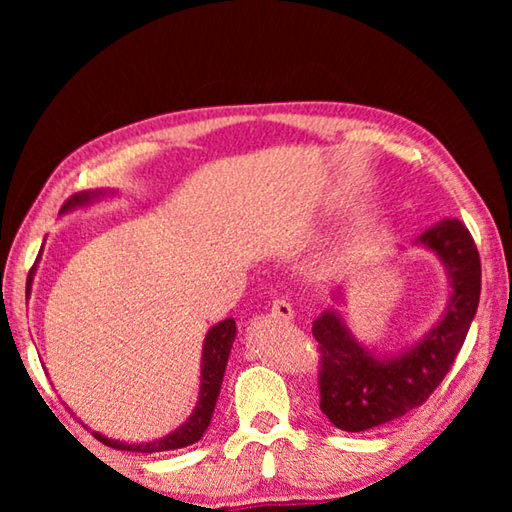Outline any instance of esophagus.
<instances>
[{"instance_id":"34e87169","label":"esophagus","mask_w":512,"mask_h":512,"mask_svg":"<svg viewBox=\"0 0 512 512\" xmlns=\"http://www.w3.org/2000/svg\"><path fill=\"white\" fill-rule=\"evenodd\" d=\"M271 314L275 316V318H280V320H293V307H291V302H287V300H275L273 302V307H271Z\"/></svg>"}]
</instances>
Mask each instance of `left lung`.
<instances>
[{
    "mask_svg": "<svg viewBox=\"0 0 512 512\" xmlns=\"http://www.w3.org/2000/svg\"><path fill=\"white\" fill-rule=\"evenodd\" d=\"M443 262L449 300L420 341L395 354H375L354 339L339 309L314 320L320 350V411L341 431H368L402 418L429 400L452 368L481 296V259L465 225L445 219L415 239ZM343 302V289L334 293Z\"/></svg>",
    "mask_w": 512,
    "mask_h": 512,
    "instance_id": "1",
    "label": "left lung"
}]
</instances>
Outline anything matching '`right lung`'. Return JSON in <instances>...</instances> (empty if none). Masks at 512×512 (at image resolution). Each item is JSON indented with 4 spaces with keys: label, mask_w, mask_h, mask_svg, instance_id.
<instances>
[{
    "label": "right lung",
    "mask_w": 512,
    "mask_h": 512,
    "mask_svg": "<svg viewBox=\"0 0 512 512\" xmlns=\"http://www.w3.org/2000/svg\"><path fill=\"white\" fill-rule=\"evenodd\" d=\"M115 194V192H106V189H94V192H81L74 194L69 201L63 205L60 214L74 212L79 207H88L92 203L101 201L103 196ZM33 275H36V264L29 271V280H27V296L31 291V282ZM237 336V325L232 318H225L221 323H216L210 327V332L205 334L203 341V357H201V391H198V402L194 406V411L189 418L180 424L176 431L167 433L164 438L153 440V443H140V445H131V443H121V440H112L108 436H101L99 431H92L94 438L101 440L103 445L121 449V452H142V454H155V452H169V449H180L187 445H194L203 438L205 429L210 427L214 406H216V397L221 393V384H223V375H225V366H228V357L232 350V343H235Z\"/></svg>",
    "instance_id": "obj_1"
}]
</instances>
